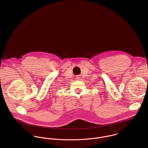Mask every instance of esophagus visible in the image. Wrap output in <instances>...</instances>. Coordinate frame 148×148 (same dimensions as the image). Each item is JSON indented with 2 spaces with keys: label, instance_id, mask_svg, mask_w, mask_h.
<instances>
[{
  "label": "esophagus",
  "instance_id": "1",
  "mask_svg": "<svg viewBox=\"0 0 148 148\" xmlns=\"http://www.w3.org/2000/svg\"><path fill=\"white\" fill-rule=\"evenodd\" d=\"M77 79H79L80 77H77Z\"/></svg>",
  "mask_w": 148,
  "mask_h": 148
}]
</instances>
